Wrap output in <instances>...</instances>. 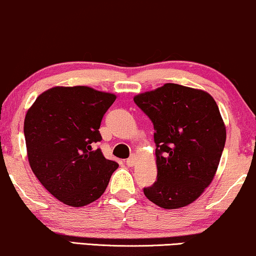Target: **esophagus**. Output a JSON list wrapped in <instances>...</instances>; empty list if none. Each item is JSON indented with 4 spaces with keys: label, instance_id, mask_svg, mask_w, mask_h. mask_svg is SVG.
Masks as SVG:
<instances>
[{
    "label": "esophagus",
    "instance_id": "obj_1",
    "mask_svg": "<svg viewBox=\"0 0 256 256\" xmlns=\"http://www.w3.org/2000/svg\"><path fill=\"white\" fill-rule=\"evenodd\" d=\"M136 160H137V158H136L134 154H132V156L128 158V160H126V166H134V164H136Z\"/></svg>",
    "mask_w": 256,
    "mask_h": 256
}]
</instances>
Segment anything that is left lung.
<instances>
[{
  "instance_id": "obj_1",
  "label": "left lung",
  "mask_w": 256,
  "mask_h": 256,
  "mask_svg": "<svg viewBox=\"0 0 256 256\" xmlns=\"http://www.w3.org/2000/svg\"><path fill=\"white\" fill-rule=\"evenodd\" d=\"M150 118L157 180L144 195L164 209L186 206L212 183L226 144V128L209 93L177 84L136 96Z\"/></svg>"
}]
</instances>
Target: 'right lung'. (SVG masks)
Segmentation results:
<instances>
[{"label":"right lung","instance_id":"right-lung-1","mask_svg":"<svg viewBox=\"0 0 256 256\" xmlns=\"http://www.w3.org/2000/svg\"><path fill=\"white\" fill-rule=\"evenodd\" d=\"M116 100L87 86L53 87L40 94L24 118L28 160L40 183L64 204L84 206L104 194L117 162L94 144Z\"/></svg>","mask_w":256,"mask_h":256}]
</instances>
